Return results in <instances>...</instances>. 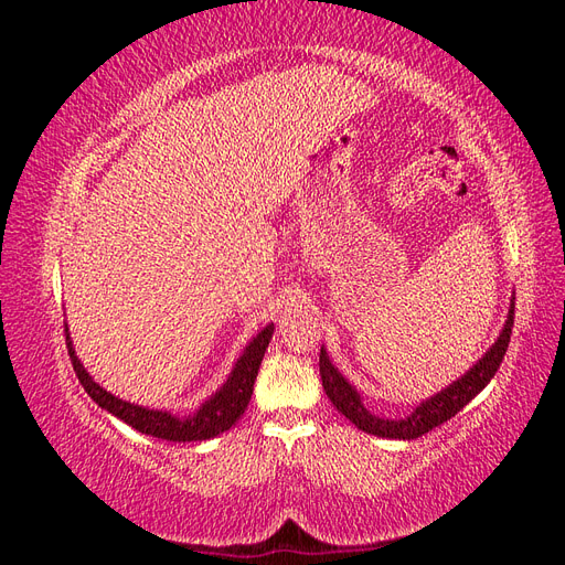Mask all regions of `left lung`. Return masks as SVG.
I'll list each match as a JSON object with an SVG mask.
<instances>
[{
  "label": "left lung",
  "instance_id": "1",
  "mask_svg": "<svg viewBox=\"0 0 565 565\" xmlns=\"http://www.w3.org/2000/svg\"><path fill=\"white\" fill-rule=\"evenodd\" d=\"M511 328H514V301L509 306V316L504 328L498 337V341L486 351V355L478 361L467 374H461L457 382H452L448 388H443L436 396L429 401L419 403L413 415H407L405 419H384L377 417L374 413L363 405L361 393L355 391L347 382L344 374H341L332 363L330 355L324 349H320V377H322V388L328 393V398L332 405L344 415L349 422H353L358 429L372 434V436H382V438H398V440H413L424 434H429L436 426L443 422H448L455 417L461 407H465L471 398H476L481 393L488 382L494 377L498 372L502 358L509 349V339H511Z\"/></svg>",
  "mask_w": 565,
  "mask_h": 565
}]
</instances>
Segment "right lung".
<instances>
[{"instance_id":"right-lung-1","label":"right lung","mask_w":565,"mask_h":565,"mask_svg":"<svg viewBox=\"0 0 565 565\" xmlns=\"http://www.w3.org/2000/svg\"><path fill=\"white\" fill-rule=\"evenodd\" d=\"M270 337H273V322L266 324V328L249 341L243 355L237 358V363H235L233 372L228 374L226 384L221 386L210 401H204L195 415L177 417L172 413H167V409H148L143 405L127 403L122 398L113 396V393L106 391L104 386H98L92 380V374L79 363V358L75 355L71 332H67V324H65L67 353H71V361H73L79 384L84 386V391L89 393L92 401L98 403V407L108 409L110 415L127 422L131 429L141 431L146 436H152V438L174 440V443L214 438L218 434L228 431L231 426L243 417V413L249 405L254 380H256V374H259V365L264 361V353L268 349Z\"/></svg>"}]
</instances>
